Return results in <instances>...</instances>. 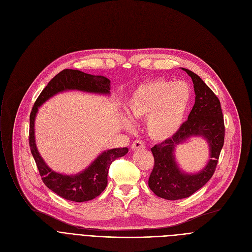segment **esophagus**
I'll return each instance as SVG.
<instances>
[{
  "label": "esophagus",
  "instance_id": "esophagus-1",
  "mask_svg": "<svg viewBox=\"0 0 252 252\" xmlns=\"http://www.w3.org/2000/svg\"><path fill=\"white\" fill-rule=\"evenodd\" d=\"M141 148H145V145L143 142L141 141H135L131 144V149L133 150H137V149H141Z\"/></svg>",
  "mask_w": 252,
  "mask_h": 252
}]
</instances>
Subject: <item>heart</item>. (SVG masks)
Returning <instances> with one entry per match:
<instances>
[{"label":"heart","instance_id":"obj_1","mask_svg":"<svg viewBox=\"0 0 252 252\" xmlns=\"http://www.w3.org/2000/svg\"><path fill=\"white\" fill-rule=\"evenodd\" d=\"M192 100V90L186 82H170L164 79L139 86L127 101L131 118L146 119L149 137L163 142L175 136L181 128ZM125 126L133 129L126 119Z\"/></svg>","mask_w":252,"mask_h":252}]
</instances>
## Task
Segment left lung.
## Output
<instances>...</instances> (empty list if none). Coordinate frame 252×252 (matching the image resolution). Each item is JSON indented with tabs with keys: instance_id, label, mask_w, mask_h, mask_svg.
Segmentation results:
<instances>
[{
	"instance_id": "left-lung-1",
	"label": "left lung",
	"mask_w": 252,
	"mask_h": 252,
	"mask_svg": "<svg viewBox=\"0 0 252 252\" xmlns=\"http://www.w3.org/2000/svg\"><path fill=\"white\" fill-rule=\"evenodd\" d=\"M192 78L195 104L178 133L170 139L151 148L154 167L148 185L155 195L166 200L187 198L202 188L213 177L224 140L223 116L219 98L193 71L182 68ZM193 136L204 138L210 147V159L198 173L190 174L181 170L175 159L179 144Z\"/></svg>"
}]
</instances>
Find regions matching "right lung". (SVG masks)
I'll return each mask as SVG.
<instances>
[{
  "mask_svg": "<svg viewBox=\"0 0 252 252\" xmlns=\"http://www.w3.org/2000/svg\"><path fill=\"white\" fill-rule=\"evenodd\" d=\"M66 91H81L92 94L110 95V81L103 75H92L75 69H64L53 77L37 97L30 117V146L39 175L46 186L66 200L85 202L99 196L107 186L108 169L116 158L125 156L128 149L114 148L103 151L81 173L60 174L50 168L39 154L34 138V121L38 107L53 96Z\"/></svg>",
  "mask_w": 252,
  "mask_h": 252,
  "instance_id": "1",
  "label": "right lung"
}]
</instances>
